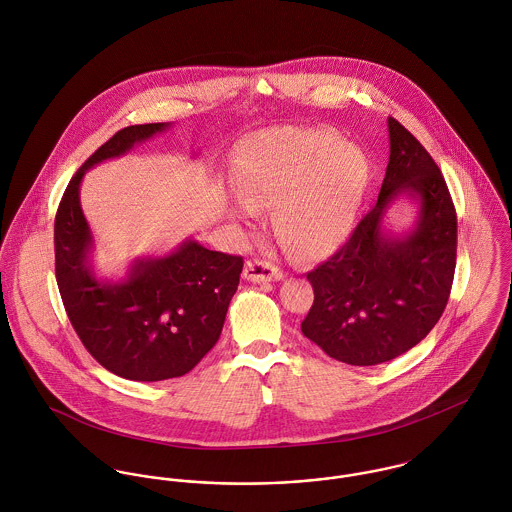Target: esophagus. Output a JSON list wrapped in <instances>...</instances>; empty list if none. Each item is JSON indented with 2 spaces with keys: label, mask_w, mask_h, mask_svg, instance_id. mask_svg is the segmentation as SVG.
<instances>
[{
  "label": "esophagus",
  "mask_w": 512,
  "mask_h": 512,
  "mask_svg": "<svg viewBox=\"0 0 512 512\" xmlns=\"http://www.w3.org/2000/svg\"><path fill=\"white\" fill-rule=\"evenodd\" d=\"M244 278L248 282H256V284H264V282H278L284 278L282 270L272 266L270 262H264V260H250L246 262V268H244Z\"/></svg>",
  "instance_id": "1"
}]
</instances>
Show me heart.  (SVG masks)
Wrapping results in <instances>:
<instances>
[{
    "instance_id": "b5f03b06",
    "label": "heart",
    "mask_w": 512,
    "mask_h": 512,
    "mask_svg": "<svg viewBox=\"0 0 512 512\" xmlns=\"http://www.w3.org/2000/svg\"><path fill=\"white\" fill-rule=\"evenodd\" d=\"M368 183V163L331 134L286 130L248 147L236 175L234 213L254 219L256 207L278 201L280 234L305 256L335 248L351 230Z\"/></svg>"
}]
</instances>
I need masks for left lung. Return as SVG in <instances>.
<instances>
[{
    "label": "left lung",
    "mask_w": 512,
    "mask_h": 512,
    "mask_svg": "<svg viewBox=\"0 0 512 512\" xmlns=\"http://www.w3.org/2000/svg\"><path fill=\"white\" fill-rule=\"evenodd\" d=\"M386 124L390 157L376 205L307 274L315 299L301 331L347 365H380L416 347L438 323L455 272L457 217L443 175L400 122ZM398 198L417 205V219L392 233L383 219Z\"/></svg>",
    "instance_id": "8db88e82"
}]
</instances>
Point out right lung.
<instances>
[{
    "instance_id": "obj_1",
    "label": "right lung",
    "mask_w": 512,
    "mask_h": 512,
    "mask_svg": "<svg viewBox=\"0 0 512 512\" xmlns=\"http://www.w3.org/2000/svg\"><path fill=\"white\" fill-rule=\"evenodd\" d=\"M169 128L142 124L114 134L76 171L55 219L57 284L76 335L106 370L138 382L183 376L199 365L219 341L244 264L185 238L165 256L136 258L120 280L96 276L82 177Z\"/></svg>"
}]
</instances>
